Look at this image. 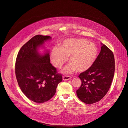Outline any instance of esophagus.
<instances>
[{"label": "esophagus", "instance_id": "1", "mask_svg": "<svg viewBox=\"0 0 128 128\" xmlns=\"http://www.w3.org/2000/svg\"><path fill=\"white\" fill-rule=\"evenodd\" d=\"M72 78V77L70 76H67V75H64L63 76V80L64 81H66V80H69Z\"/></svg>", "mask_w": 128, "mask_h": 128}]
</instances>
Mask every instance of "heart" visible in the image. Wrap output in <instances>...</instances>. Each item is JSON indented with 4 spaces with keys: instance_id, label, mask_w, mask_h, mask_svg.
I'll return each instance as SVG.
<instances>
[{
    "instance_id": "b5f03b06",
    "label": "heart",
    "mask_w": 128,
    "mask_h": 128,
    "mask_svg": "<svg viewBox=\"0 0 128 128\" xmlns=\"http://www.w3.org/2000/svg\"><path fill=\"white\" fill-rule=\"evenodd\" d=\"M98 48L94 43L84 38H68L59 47H54L50 53V59L54 66L60 68L69 57L70 63L65 68V73L75 71L84 72L92 67L96 60Z\"/></svg>"
}]
</instances>
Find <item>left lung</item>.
<instances>
[{"mask_svg":"<svg viewBox=\"0 0 128 128\" xmlns=\"http://www.w3.org/2000/svg\"><path fill=\"white\" fill-rule=\"evenodd\" d=\"M92 67L78 76L82 84L76 94L87 104L98 102L108 93L114 74V53L104 44Z\"/></svg>","mask_w":128,"mask_h":128,"instance_id":"left-lung-1","label":"left lung"}]
</instances>
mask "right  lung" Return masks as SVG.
<instances>
[{"label":"right lung","instance_id":"1","mask_svg":"<svg viewBox=\"0 0 128 128\" xmlns=\"http://www.w3.org/2000/svg\"><path fill=\"white\" fill-rule=\"evenodd\" d=\"M50 36L35 35L26 43L18 53L15 73L20 90L29 99L43 103L53 96L62 76L50 63L49 51H38Z\"/></svg>","mask_w":128,"mask_h":128}]
</instances>
